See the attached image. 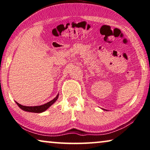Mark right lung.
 Instances as JSON below:
<instances>
[{
  "mask_svg": "<svg viewBox=\"0 0 150 150\" xmlns=\"http://www.w3.org/2000/svg\"><path fill=\"white\" fill-rule=\"evenodd\" d=\"M58 97H59V94H58L56 97H55L53 100L50 101L49 102L47 103L43 104V105H38V106H25V105H22L21 104H19V103L16 102L17 105L19 106V108H21V110H24V111L26 112H34V113H41L45 112V110H47L48 108L51 106V105L55 103V102L57 100Z\"/></svg>",
  "mask_w": 150,
  "mask_h": 150,
  "instance_id": "add662e5",
  "label": "right lung"
}]
</instances>
